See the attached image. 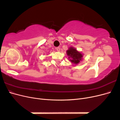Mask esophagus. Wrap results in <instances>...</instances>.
I'll list each match as a JSON object with an SVG mask.
<instances>
[{
    "label": "esophagus",
    "mask_w": 120,
    "mask_h": 120,
    "mask_svg": "<svg viewBox=\"0 0 120 120\" xmlns=\"http://www.w3.org/2000/svg\"><path fill=\"white\" fill-rule=\"evenodd\" d=\"M56 49L57 50V52H60V48H59V47H57V48H56Z\"/></svg>",
    "instance_id": "esophagus-1"
}]
</instances>
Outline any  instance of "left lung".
<instances>
[{"label": "left lung", "instance_id": "8db88e82", "mask_svg": "<svg viewBox=\"0 0 120 120\" xmlns=\"http://www.w3.org/2000/svg\"><path fill=\"white\" fill-rule=\"evenodd\" d=\"M66 52L68 56V59L75 64H79L82 60L83 54L74 47H70Z\"/></svg>", "mask_w": 120, "mask_h": 120}]
</instances>
